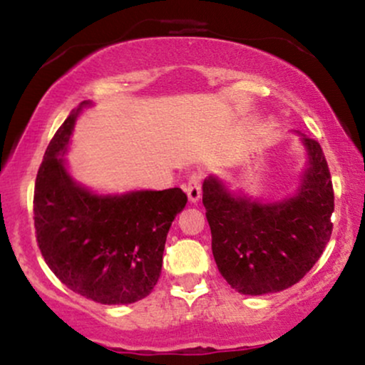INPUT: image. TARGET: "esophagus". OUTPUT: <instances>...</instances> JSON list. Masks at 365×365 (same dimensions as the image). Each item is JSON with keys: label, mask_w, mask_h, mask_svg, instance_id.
<instances>
[{"label": "esophagus", "mask_w": 365, "mask_h": 365, "mask_svg": "<svg viewBox=\"0 0 365 365\" xmlns=\"http://www.w3.org/2000/svg\"><path fill=\"white\" fill-rule=\"evenodd\" d=\"M200 182H202V173H199V171H194V173L187 178L185 190L190 202H197V200L200 199V192H202L200 190Z\"/></svg>", "instance_id": "obj_1"}]
</instances>
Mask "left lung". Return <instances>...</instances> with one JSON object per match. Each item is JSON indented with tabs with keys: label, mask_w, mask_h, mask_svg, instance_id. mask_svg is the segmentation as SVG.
<instances>
[{
	"label": "left lung",
	"mask_w": 365,
	"mask_h": 365,
	"mask_svg": "<svg viewBox=\"0 0 365 365\" xmlns=\"http://www.w3.org/2000/svg\"><path fill=\"white\" fill-rule=\"evenodd\" d=\"M309 150L299 194L274 204L233 197L207 178L202 204L211 226L212 255L223 278L245 295L282 292L304 278L328 245L334 211L333 182L319 142Z\"/></svg>",
	"instance_id": "obj_1"
}]
</instances>
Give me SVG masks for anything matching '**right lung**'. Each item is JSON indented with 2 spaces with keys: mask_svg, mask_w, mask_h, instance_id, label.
Here are the masks:
<instances>
[{
  "mask_svg": "<svg viewBox=\"0 0 365 365\" xmlns=\"http://www.w3.org/2000/svg\"><path fill=\"white\" fill-rule=\"evenodd\" d=\"M86 104L56 130L37 171L36 240L49 269L70 290L99 304H132L156 287L166 235L187 194L175 187L101 197L77 185L61 154Z\"/></svg>",
  "mask_w": 365,
  "mask_h": 365,
  "instance_id": "obj_1",
  "label": "right lung"
}]
</instances>
